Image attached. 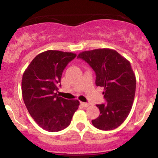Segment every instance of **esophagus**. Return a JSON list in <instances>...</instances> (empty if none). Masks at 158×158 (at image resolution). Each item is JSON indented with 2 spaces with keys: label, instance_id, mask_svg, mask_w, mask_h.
<instances>
[{
  "label": "esophagus",
  "instance_id": "1",
  "mask_svg": "<svg viewBox=\"0 0 158 158\" xmlns=\"http://www.w3.org/2000/svg\"><path fill=\"white\" fill-rule=\"evenodd\" d=\"M81 105L82 106H84V107H88V106H89V104H88V103H87V102H81Z\"/></svg>",
  "mask_w": 158,
  "mask_h": 158
}]
</instances>
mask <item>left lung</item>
<instances>
[{"label": "left lung", "mask_w": 158, "mask_h": 158, "mask_svg": "<svg viewBox=\"0 0 158 158\" xmlns=\"http://www.w3.org/2000/svg\"><path fill=\"white\" fill-rule=\"evenodd\" d=\"M86 61L96 73V85L104 88L106 104L97 105L100 114L92 120L103 131L117 128L131 111L135 96L136 78L130 62L116 50L96 49L77 56Z\"/></svg>", "instance_id": "1"}]
</instances>
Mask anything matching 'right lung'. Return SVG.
<instances>
[{
	"instance_id": "add662e5",
	"label": "right lung",
	"mask_w": 158,
	"mask_h": 158,
	"mask_svg": "<svg viewBox=\"0 0 158 158\" xmlns=\"http://www.w3.org/2000/svg\"><path fill=\"white\" fill-rule=\"evenodd\" d=\"M77 56L73 52L48 50L33 59L23 74V102L35 123L48 131L67 128L78 109V100H68L57 94L63 70Z\"/></svg>"
}]
</instances>
